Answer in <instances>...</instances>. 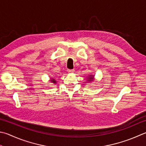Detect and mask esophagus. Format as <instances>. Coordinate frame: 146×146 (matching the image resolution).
<instances>
[{
    "label": "esophagus",
    "mask_w": 146,
    "mask_h": 146,
    "mask_svg": "<svg viewBox=\"0 0 146 146\" xmlns=\"http://www.w3.org/2000/svg\"><path fill=\"white\" fill-rule=\"evenodd\" d=\"M68 72L70 74H72L74 72V69H68Z\"/></svg>",
    "instance_id": "34e87169"
}]
</instances>
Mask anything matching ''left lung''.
I'll list each match as a JSON object with an SVG mask.
<instances>
[{"instance_id": "1", "label": "left lung", "mask_w": 146, "mask_h": 146, "mask_svg": "<svg viewBox=\"0 0 146 146\" xmlns=\"http://www.w3.org/2000/svg\"><path fill=\"white\" fill-rule=\"evenodd\" d=\"M94 75H92V74H89L88 77L86 78V82H92L94 80Z\"/></svg>"}]
</instances>
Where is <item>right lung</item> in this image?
<instances>
[{"label": "right lung", "mask_w": 146, "mask_h": 146, "mask_svg": "<svg viewBox=\"0 0 146 146\" xmlns=\"http://www.w3.org/2000/svg\"><path fill=\"white\" fill-rule=\"evenodd\" d=\"M50 81L52 82V83H53V84H56V82H57V81L55 80V79H54V78H51Z\"/></svg>", "instance_id": "add662e5"}]
</instances>
